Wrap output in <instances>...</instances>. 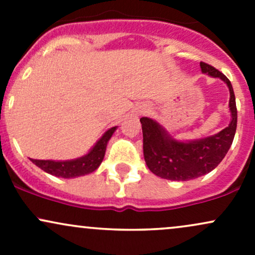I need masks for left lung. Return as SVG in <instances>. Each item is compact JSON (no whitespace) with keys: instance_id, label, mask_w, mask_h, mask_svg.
Masks as SVG:
<instances>
[{"instance_id":"left-lung-1","label":"left lung","mask_w":255,"mask_h":255,"mask_svg":"<svg viewBox=\"0 0 255 255\" xmlns=\"http://www.w3.org/2000/svg\"><path fill=\"white\" fill-rule=\"evenodd\" d=\"M201 72L219 78L230 91L231 121L227 128L215 135L193 141H178L154 120L141 118L146 165L157 176L171 181H188L212 171L229 151L238 125V109L230 80L215 67L200 62Z\"/></svg>"}]
</instances>
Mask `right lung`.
Returning a JSON list of instances; mask_svg holds the SVG:
<instances>
[{"label": "right lung", "mask_w": 255, "mask_h": 255, "mask_svg": "<svg viewBox=\"0 0 255 255\" xmlns=\"http://www.w3.org/2000/svg\"><path fill=\"white\" fill-rule=\"evenodd\" d=\"M118 127H113L108 129L103 134V136L96 142V145L91 148V151L86 156H83L77 159L72 160H42V159H31L38 168H40L48 174L54 175L57 177L72 178L84 175L91 174L101 165L103 160L105 150H107L108 141L110 140L114 131Z\"/></svg>", "instance_id": "obj_1"}]
</instances>
